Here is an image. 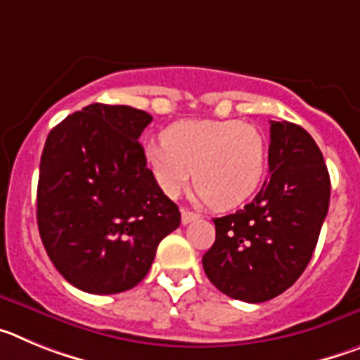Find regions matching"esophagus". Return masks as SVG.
I'll return each instance as SVG.
<instances>
[{
  "instance_id": "esophagus-1",
  "label": "esophagus",
  "mask_w": 360,
  "mask_h": 360,
  "mask_svg": "<svg viewBox=\"0 0 360 360\" xmlns=\"http://www.w3.org/2000/svg\"><path fill=\"white\" fill-rule=\"evenodd\" d=\"M198 218H200V214H196V212L189 211V209H182V224L184 225L191 224V221H196Z\"/></svg>"
}]
</instances>
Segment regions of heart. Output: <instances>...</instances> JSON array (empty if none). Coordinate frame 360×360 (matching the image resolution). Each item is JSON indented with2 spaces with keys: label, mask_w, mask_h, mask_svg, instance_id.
Listing matches in <instances>:
<instances>
[{
  "label": "heart",
  "mask_w": 360,
  "mask_h": 360,
  "mask_svg": "<svg viewBox=\"0 0 360 360\" xmlns=\"http://www.w3.org/2000/svg\"><path fill=\"white\" fill-rule=\"evenodd\" d=\"M155 182L176 198L193 180L200 198L229 211L259 189L269 165V141L241 120H180L162 133L160 144L146 146Z\"/></svg>",
  "instance_id": "1"
}]
</instances>
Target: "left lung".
I'll use <instances>...</instances> for the list:
<instances>
[{
    "label": "left lung",
    "mask_w": 360,
    "mask_h": 360,
    "mask_svg": "<svg viewBox=\"0 0 360 360\" xmlns=\"http://www.w3.org/2000/svg\"><path fill=\"white\" fill-rule=\"evenodd\" d=\"M269 174L241 211L214 218L216 240L202 257L209 281L245 303L269 301L297 281L328 212V169L301 126L270 120Z\"/></svg>",
    "instance_id": "obj_1"
}]
</instances>
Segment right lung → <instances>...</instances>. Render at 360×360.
Listing matches in <instances>:
<instances>
[{
    "label": "right lung",
    "mask_w": 360,
    "mask_h": 360,
    "mask_svg": "<svg viewBox=\"0 0 360 360\" xmlns=\"http://www.w3.org/2000/svg\"><path fill=\"white\" fill-rule=\"evenodd\" d=\"M153 117L90 104L46 136L37 184V227L59 274L88 294H119L146 278L157 247L180 225L139 136Z\"/></svg>",
    "instance_id": "right-lung-1"
}]
</instances>
